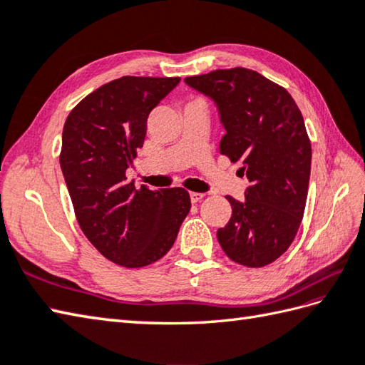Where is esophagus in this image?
Here are the masks:
<instances>
[{"label":"esophagus","mask_w":365,"mask_h":365,"mask_svg":"<svg viewBox=\"0 0 365 365\" xmlns=\"http://www.w3.org/2000/svg\"><path fill=\"white\" fill-rule=\"evenodd\" d=\"M202 197H204L202 192H190V199H191V202H192V204L199 202V200L202 199Z\"/></svg>","instance_id":"esophagus-1"}]
</instances>
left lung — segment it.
Segmentation results:
<instances>
[{
  "label": "left lung",
  "mask_w": 365,
  "mask_h": 365,
  "mask_svg": "<svg viewBox=\"0 0 365 365\" xmlns=\"http://www.w3.org/2000/svg\"><path fill=\"white\" fill-rule=\"evenodd\" d=\"M185 83L210 97L222 127L220 152L242 161L245 200L226 196L232 216L216 232L230 260L260 268L289 250L304 215L312 149L304 119L282 86L245 67L188 76Z\"/></svg>",
  "instance_id": "1"
}]
</instances>
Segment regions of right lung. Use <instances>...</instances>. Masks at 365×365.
Masks as SVG:
<instances>
[{
    "label": "right lung",
    "mask_w": 365,
    "mask_h": 365,
    "mask_svg": "<svg viewBox=\"0 0 365 365\" xmlns=\"http://www.w3.org/2000/svg\"><path fill=\"white\" fill-rule=\"evenodd\" d=\"M180 78L122 76L68 114L59 163L76 221L96 250L125 268L160 260L191 208L187 190L135 188L125 170L143 147L147 118Z\"/></svg>",
    "instance_id": "right-lung-1"
}]
</instances>
